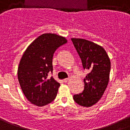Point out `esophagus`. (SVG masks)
Instances as JSON below:
<instances>
[{"instance_id": "1", "label": "esophagus", "mask_w": 130, "mask_h": 130, "mask_svg": "<svg viewBox=\"0 0 130 130\" xmlns=\"http://www.w3.org/2000/svg\"><path fill=\"white\" fill-rule=\"evenodd\" d=\"M69 78H65V79H63V82L65 83H66V82H67L69 81Z\"/></svg>"}]
</instances>
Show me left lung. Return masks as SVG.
Segmentation results:
<instances>
[{"instance_id": "obj_1", "label": "left lung", "mask_w": 130, "mask_h": 130, "mask_svg": "<svg viewBox=\"0 0 130 130\" xmlns=\"http://www.w3.org/2000/svg\"><path fill=\"white\" fill-rule=\"evenodd\" d=\"M82 62L89 73L84 79L82 93L74 94V100L78 105L91 107L101 99L109 79L111 62L102 46L84 39H71Z\"/></svg>"}]
</instances>
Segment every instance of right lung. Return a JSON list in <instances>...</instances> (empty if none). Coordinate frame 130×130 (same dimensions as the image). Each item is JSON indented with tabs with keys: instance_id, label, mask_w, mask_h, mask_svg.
<instances>
[{
	"instance_id": "obj_1",
	"label": "right lung",
	"mask_w": 130,
	"mask_h": 130,
	"mask_svg": "<svg viewBox=\"0 0 130 130\" xmlns=\"http://www.w3.org/2000/svg\"><path fill=\"white\" fill-rule=\"evenodd\" d=\"M67 42L55 34H44L36 38L23 54L17 76L26 98L37 106H43L55 99L60 84L48 74L52 72L55 51Z\"/></svg>"
}]
</instances>
